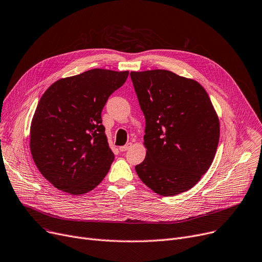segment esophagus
<instances>
[{
  "mask_svg": "<svg viewBox=\"0 0 262 262\" xmlns=\"http://www.w3.org/2000/svg\"><path fill=\"white\" fill-rule=\"evenodd\" d=\"M132 143L130 142H128V143H126L125 145H123V146H120L119 147V149L121 150V152H126V150H128L130 147H132Z\"/></svg>",
  "mask_w": 262,
  "mask_h": 262,
  "instance_id": "34e87169",
  "label": "esophagus"
}]
</instances>
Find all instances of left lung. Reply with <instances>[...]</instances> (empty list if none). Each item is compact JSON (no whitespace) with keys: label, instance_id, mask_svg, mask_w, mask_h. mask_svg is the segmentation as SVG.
Returning a JSON list of instances; mask_svg holds the SVG:
<instances>
[{"label":"left lung","instance_id":"left-lung-1","mask_svg":"<svg viewBox=\"0 0 262 262\" xmlns=\"http://www.w3.org/2000/svg\"><path fill=\"white\" fill-rule=\"evenodd\" d=\"M145 118V159L136 166L156 193L172 196L198 184L210 168L220 123L207 92L167 70L130 72Z\"/></svg>","mask_w":262,"mask_h":262}]
</instances>
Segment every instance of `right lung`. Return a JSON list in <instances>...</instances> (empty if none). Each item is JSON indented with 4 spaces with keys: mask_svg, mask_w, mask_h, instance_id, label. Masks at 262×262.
<instances>
[{
    "mask_svg": "<svg viewBox=\"0 0 262 262\" xmlns=\"http://www.w3.org/2000/svg\"><path fill=\"white\" fill-rule=\"evenodd\" d=\"M128 71L92 69L55 81L41 96L31 125V153L40 173L57 189L87 193L108 173L115 155L108 146L102 110Z\"/></svg>",
    "mask_w": 262,
    "mask_h": 262,
    "instance_id": "right-lung-1",
    "label": "right lung"
}]
</instances>
